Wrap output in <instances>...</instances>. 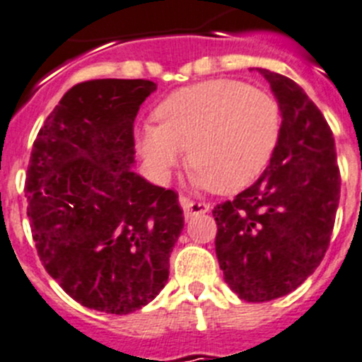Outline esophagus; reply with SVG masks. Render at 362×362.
<instances>
[{
	"instance_id": "34e87169",
	"label": "esophagus",
	"mask_w": 362,
	"mask_h": 362,
	"mask_svg": "<svg viewBox=\"0 0 362 362\" xmlns=\"http://www.w3.org/2000/svg\"><path fill=\"white\" fill-rule=\"evenodd\" d=\"M178 202H180L184 214L187 218L193 216V214H204L209 211V204H205V202H193V200H189L187 197H180L178 198Z\"/></svg>"
}]
</instances>
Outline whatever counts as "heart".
<instances>
[{"label": "heart", "mask_w": 362, "mask_h": 362, "mask_svg": "<svg viewBox=\"0 0 362 362\" xmlns=\"http://www.w3.org/2000/svg\"><path fill=\"white\" fill-rule=\"evenodd\" d=\"M157 120L136 133L153 173L165 177L187 148L194 182L218 193L252 184L272 158L281 132L278 103L230 79L180 88L158 104Z\"/></svg>", "instance_id": "obj_1"}]
</instances>
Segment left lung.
Returning <instances> with one entry per match:
<instances>
[{
    "mask_svg": "<svg viewBox=\"0 0 362 362\" xmlns=\"http://www.w3.org/2000/svg\"><path fill=\"white\" fill-rule=\"evenodd\" d=\"M256 70L281 112L278 146L262 177L213 216L223 279L240 299L263 303L296 291L325 258L341 177L323 113L292 79Z\"/></svg>",
    "mask_w": 362,
    "mask_h": 362,
    "instance_id": "8db88e82",
    "label": "left lung"
}]
</instances>
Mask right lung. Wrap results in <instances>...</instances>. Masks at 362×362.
<instances>
[{
	"instance_id": "add662e5",
	"label": "right lung",
	"mask_w": 362,
	"mask_h": 362,
	"mask_svg": "<svg viewBox=\"0 0 362 362\" xmlns=\"http://www.w3.org/2000/svg\"><path fill=\"white\" fill-rule=\"evenodd\" d=\"M157 84L95 79L47 117L27 173L28 220L48 274L83 307L124 315L157 298L184 229L178 197L133 171V122Z\"/></svg>"
}]
</instances>
